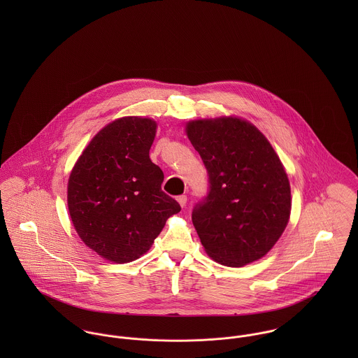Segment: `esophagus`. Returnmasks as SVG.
Returning a JSON list of instances; mask_svg holds the SVG:
<instances>
[{"mask_svg":"<svg viewBox=\"0 0 358 358\" xmlns=\"http://www.w3.org/2000/svg\"><path fill=\"white\" fill-rule=\"evenodd\" d=\"M176 200H178V203H179V204L182 205V206H185L186 203H187V196L182 194V196H179Z\"/></svg>","mask_w":358,"mask_h":358,"instance_id":"esophagus-1","label":"esophagus"}]
</instances>
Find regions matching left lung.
I'll list each match as a JSON object with an SVG mask.
<instances>
[{"label":"left lung","mask_w":358,"mask_h":358,"mask_svg":"<svg viewBox=\"0 0 358 358\" xmlns=\"http://www.w3.org/2000/svg\"><path fill=\"white\" fill-rule=\"evenodd\" d=\"M206 172L208 192L192 212L206 254L241 267L266 255L287 227L291 187L267 139L238 118L187 124Z\"/></svg>","instance_id":"left-lung-1"}]
</instances>
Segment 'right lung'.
<instances>
[{
  "instance_id": "right-lung-1",
  "label": "right lung",
  "mask_w": 358,
  "mask_h": 358,
  "mask_svg": "<svg viewBox=\"0 0 358 358\" xmlns=\"http://www.w3.org/2000/svg\"><path fill=\"white\" fill-rule=\"evenodd\" d=\"M150 118L113 121L76 162L67 204L81 240L98 255L127 263L148 252L180 205L161 189L164 173L149 152L155 136Z\"/></svg>"
}]
</instances>
